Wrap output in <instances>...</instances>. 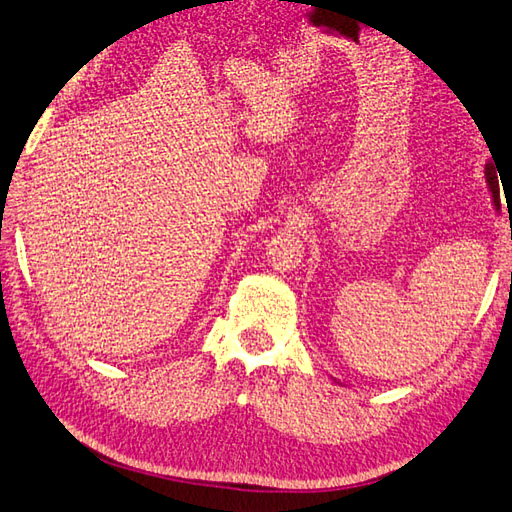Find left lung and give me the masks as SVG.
Listing matches in <instances>:
<instances>
[{
    "mask_svg": "<svg viewBox=\"0 0 512 512\" xmlns=\"http://www.w3.org/2000/svg\"><path fill=\"white\" fill-rule=\"evenodd\" d=\"M495 168H497V165H493V163H486L484 174H486V183H489L491 192H493V200H495V205H499V185H497V174H499V170L495 172Z\"/></svg>",
    "mask_w": 512,
    "mask_h": 512,
    "instance_id": "left-lung-1",
    "label": "left lung"
}]
</instances>
